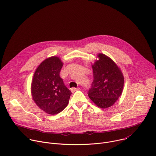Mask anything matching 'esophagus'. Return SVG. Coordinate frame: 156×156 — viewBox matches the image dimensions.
I'll use <instances>...</instances> for the list:
<instances>
[{
    "instance_id": "esophagus-1",
    "label": "esophagus",
    "mask_w": 156,
    "mask_h": 156,
    "mask_svg": "<svg viewBox=\"0 0 156 156\" xmlns=\"http://www.w3.org/2000/svg\"><path fill=\"white\" fill-rule=\"evenodd\" d=\"M79 88H75V87H73L72 89H71V92H76V90H79Z\"/></svg>"
}]
</instances>
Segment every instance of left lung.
<instances>
[{"label": "left lung", "mask_w": 156, "mask_h": 156, "mask_svg": "<svg viewBox=\"0 0 156 156\" xmlns=\"http://www.w3.org/2000/svg\"><path fill=\"white\" fill-rule=\"evenodd\" d=\"M98 60L92 65L94 81L89 97L101 108L112 107L123 92L124 77L120 68L108 56L97 55Z\"/></svg>", "instance_id": "left-lung-1"}]
</instances>
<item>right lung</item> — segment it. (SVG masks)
Here are the masks:
<instances>
[{
	"label": "right lung",
	"mask_w": 156,
	"mask_h": 156,
	"mask_svg": "<svg viewBox=\"0 0 156 156\" xmlns=\"http://www.w3.org/2000/svg\"><path fill=\"white\" fill-rule=\"evenodd\" d=\"M62 66L59 57H49L37 67L31 81L33 101L41 110L49 115L62 112L72 94L59 76Z\"/></svg>",
	"instance_id": "1"
}]
</instances>
